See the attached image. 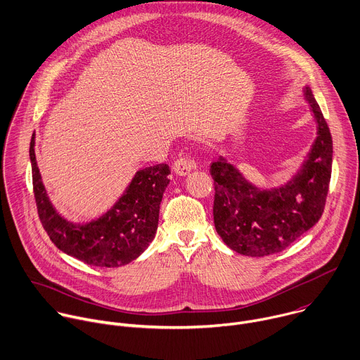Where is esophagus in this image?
<instances>
[{
	"instance_id": "esophagus-1",
	"label": "esophagus",
	"mask_w": 360,
	"mask_h": 360,
	"mask_svg": "<svg viewBox=\"0 0 360 360\" xmlns=\"http://www.w3.org/2000/svg\"><path fill=\"white\" fill-rule=\"evenodd\" d=\"M196 168V164L193 161H189L186 158H179L178 161L174 162V172L179 176H186L191 171H193Z\"/></svg>"
}]
</instances>
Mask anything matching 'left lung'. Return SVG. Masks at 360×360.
Returning a JSON list of instances; mask_svg holds the SVG:
<instances>
[{"label":"left lung","mask_w":360,"mask_h":360,"mask_svg":"<svg viewBox=\"0 0 360 360\" xmlns=\"http://www.w3.org/2000/svg\"><path fill=\"white\" fill-rule=\"evenodd\" d=\"M302 93L315 120L316 137L285 184L259 186L223 155L210 165L214 227L238 255L263 257L284 250L323 212L332 171V137L311 87L307 84Z\"/></svg>","instance_id":"obj_1"}]
</instances>
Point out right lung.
<instances>
[{"instance_id": "1", "label": "right lung", "mask_w": 360, "mask_h": 360, "mask_svg": "<svg viewBox=\"0 0 360 360\" xmlns=\"http://www.w3.org/2000/svg\"><path fill=\"white\" fill-rule=\"evenodd\" d=\"M30 160L39 219L53 245L94 267H120L140 257L154 240L160 205L169 184L167 164L139 169L118 200L89 221H70L51 202L35 157V133Z\"/></svg>"}]
</instances>
